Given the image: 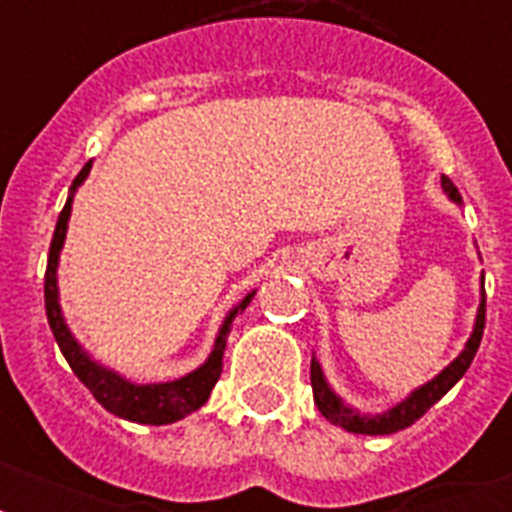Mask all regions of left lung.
I'll use <instances>...</instances> for the list:
<instances>
[{
	"mask_svg": "<svg viewBox=\"0 0 512 512\" xmlns=\"http://www.w3.org/2000/svg\"><path fill=\"white\" fill-rule=\"evenodd\" d=\"M441 188L454 204L462 207V196L457 191V185L449 180V177H441ZM484 324H486V295H484V279H481V303H478L476 321H473V332H470L465 348L460 350V356L454 358L452 364H446L441 372L433 377V380L422 382L420 388H414L406 398H401L396 406H390L388 412L380 414H364L358 412L356 406H350L342 401V396H337L332 385L324 377V369L316 361V356L311 358V385H313V401L319 406V412L327 417L329 422L340 425L342 430L348 433H361V436H390V433H398V430L409 428L414 422L420 420L422 414L428 412L430 406L438 404L441 398L449 393V390L462 380V374L468 372V366L473 364V356H476L478 345H481V337H484Z\"/></svg>",
	"mask_w": 512,
	"mask_h": 512,
	"instance_id": "8db88e82",
	"label": "left lung"
}]
</instances>
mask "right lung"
Masks as SVG:
<instances>
[{"label":"right lung","mask_w":512,"mask_h":512,"mask_svg":"<svg viewBox=\"0 0 512 512\" xmlns=\"http://www.w3.org/2000/svg\"><path fill=\"white\" fill-rule=\"evenodd\" d=\"M92 170V162L82 167V172L76 175L68 191L66 207L60 212L55 233H52L50 244V260H47V273H44V308H47V321L55 340H58L60 353L66 356L68 366L74 369V374L87 385L95 401H98L106 412L122 417V420L140 422V425H170V422L183 420L191 412H196L201 404H207L209 393L215 388V382L220 380L223 372V353L225 340L231 332L233 319L239 316L255 297L257 289H252L249 295H244L239 303L233 305L231 311L225 313L223 324L217 329L215 345L207 361L196 366L193 372L177 377L170 382H132L124 374H119L111 366L100 364L98 358L90 356V350L84 348L82 342L76 340L74 332L68 329L66 319H63V308H60V292H58V263L63 244H66L68 217H71V207H74V193L79 191V185L87 180Z\"/></svg>","instance_id":"add662e5"}]
</instances>
